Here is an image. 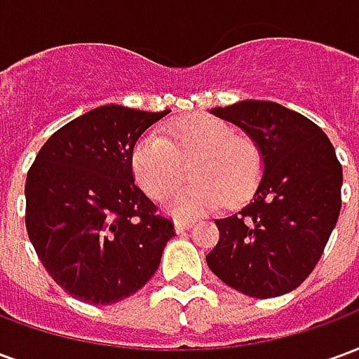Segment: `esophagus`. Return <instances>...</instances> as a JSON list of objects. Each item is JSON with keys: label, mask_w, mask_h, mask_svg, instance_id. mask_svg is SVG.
Wrapping results in <instances>:
<instances>
[{"label": "esophagus", "mask_w": 359, "mask_h": 359, "mask_svg": "<svg viewBox=\"0 0 359 359\" xmlns=\"http://www.w3.org/2000/svg\"><path fill=\"white\" fill-rule=\"evenodd\" d=\"M190 225H192V221H190V219L175 217V231H177V233H182V231H187Z\"/></svg>", "instance_id": "34e87169"}]
</instances>
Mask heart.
<instances>
[{
    "instance_id": "b5f03b06",
    "label": "heart",
    "mask_w": 359,
    "mask_h": 359,
    "mask_svg": "<svg viewBox=\"0 0 359 359\" xmlns=\"http://www.w3.org/2000/svg\"><path fill=\"white\" fill-rule=\"evenodd\" d=\"M190 182L169 198L177 215H194L219 208L223 200L236 203L254 190L262 175V154L246 134L211 115H192L165 126L163 134L149 133L133 151V171L138 187L154 200L171 194L184 177Z\"/></svg>"
}]
</instances>
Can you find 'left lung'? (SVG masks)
Wrapping results in <instances>:
<instances>
[{
    "mask_svg": "<svg viewBox=\"0 0 359 359\" xmlns=\"http://www.w3.org/2000/svg\"><path fill=\"white\" fill-rule=\"evenodd\" d=\"M211 113L256 142L264 175L242 210L215 219L219 242L208 267L252 298L290 292L313 271L339 221L342 165L313 121L275 102L244 100Z\"/></svg>",
    "mask_w": 359,
    "mask_h": 359,
    "instance_id": "1",
    "label": "left lung"
}]
</instances>
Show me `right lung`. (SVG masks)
Wrapping results in <instances>:
<instances>
[{
    "label": "right lung",
    "mask_w": 359,
    "mask_h": 359,
    "mask_svg": "<svg viewBox=\"0 0 359 359\" xmlns=\"http://www.w3.org/2000/svg\"><path fill=\"white\" fill-rule=\"evenodd\" d=\"M167 113L95 107L51 134L28 171V238L76 300L107 306L138 292L175 236L133 177L136 142Z\"/></svg>",
    "instance_id": "right-lung-1"
}]
</instances>
